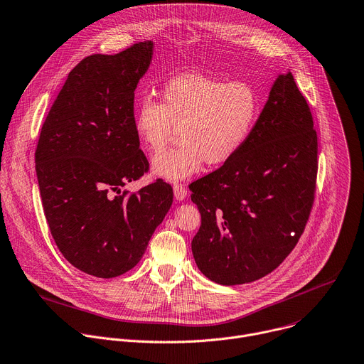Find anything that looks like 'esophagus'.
<instances>
[{
    "instance_id": "34e87169",
    "label": "esophagus",
    "mask_w": 364,
    "mask_h": 364,
    "mask_svg": "<svg viewBox=\"0 0 364 364\" xmlns=\"http://www.w3.org/2000/svg\"><path fill=\"white\" fill-rule=\"evenodd\" d=\"M173 190H174V197H176L177 200L181 201V200H184V198L187 197V188H186L184 184L176 183L174 187H173Z\"/></svg>"
}]
</instances>
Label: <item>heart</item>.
<instances>
[{"instance_id":"b5f03b06","label":"heart","mask_w":364,"mask_h":364,"mask_svg":"<svg viewBox=\"0 0 364 364\" xmlns=\"http://www.w3.org/2000/svg\"><path fill=\"white\" fill-rule=\"evenodd\" d=\"M259 114L260 97L250 82L186 74L164 84L161 102L149 95L140 100L134 132L157 154L178 129L180 146L153 163L156 176L178 181L197 173L204 161L220 166L234 159L250 139Z\"/></svg>"}]
</instances>
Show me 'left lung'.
I'll return each mask as SVG.
<instances>
[{"label": "left lung", "instance_id": "1", "mask_svg": "<svg viewBox=\"0 0 364 364\" xmlns=\"http://www.w3.org/2000/svg\"><path fill=\"white\" fill-rule=\"evenodd\" d=\"M317 167L310 107L293 74L279 75L245 147L190 184L201 214L191 241L200 272L235 286L277 269L309 221Z\"/></svg>", "mask_w": 364, "mask_h": 364}]
</instances>
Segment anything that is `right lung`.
I'll list each match as a JSON object with an SVG mask.
<instances>
[{"mask_svg":"<svg viewBox=\"0 0 364 364\" xmlns=\"http://www.w3.org/2000/svg\"><path fill=\"white\" fill-rule=\"evenodd\" d=\"M153 43L92 54L68 74L40 133L36 171L46 218L61 255L111 279L132 270L173 203L163 180L121 191L149 171L134 132V91Z\"/></svg>","mask_w":364,"mask_h":364,"instance_id":"add662e5","label":"right lung"}]
</instances>
